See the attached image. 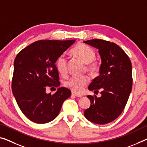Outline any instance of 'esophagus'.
Masks as SVG:
<instances>
[{
	"instance_id": "1",
	"label": "esophagus",
	"mask_w": 147,
	"mask_h": 147,
	"mask_svg": "<svg viewBox=\"0 0 147 147\" xmlns=\"http://www.w3.org/2000/svg\"><path fill=\"white\" fill-rule=\"evenodd\" d=\"M71 94L73 96H77V97H81V96H82V95H81V94H77V93H75V92H72Z\"/></svg>"
}]
</instances>
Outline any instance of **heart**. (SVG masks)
<instances>
[{
	"mask_svg": "<svg viewBox=\"0 0 147 147\" xmlns=\"http://www.w3.org/2000/svg\"><path fill=\"white\" fill-rule=\"evenodd\" d=\"M71 53L76 58L86 63V68L91 75L98 74L100 69V64L94 60L96 54L91 47L83 43H78L72 48ZM67 58L65 55H61L56 59V68L62 76L67 75ZM89 82V78L88 76H74L65 82V86L72 91L80 93Z\"/></svg>",
	"mask_w": 147,
	"mask_h": 147,
	"instance_id": "1",
	"label": "heart"
}]
</instances>
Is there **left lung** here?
I'll list each match as a JSON object with an SVG mask.
<instances>
[{"label":"left lung","instance_id":"1","mask_svg":"<svg viewBox=\"0 0 147 147\" xmlns=\"http://www.w3.org/2000/svg\"><path fill=\"white\" fill-rule=\"evenodd\" d=\"M84 42L98 49L102 60L100 75L89 86L90 91H100L102 96H88L91 104L84 115L94 123H110L122 113L131 91V62L127 54L114 42L98 39Z\"/></svg>","mask_w":147,"mask_h":147}]
</instances>
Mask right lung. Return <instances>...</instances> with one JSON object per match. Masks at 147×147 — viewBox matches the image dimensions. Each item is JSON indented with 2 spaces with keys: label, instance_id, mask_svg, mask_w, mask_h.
<instances>
[{
  "label": "right lung",
  "instance_id": "add662e5",
  "mask_svg": "<svg viewBox=\"0 0 147 147\" xmlns=\"http://www.w3.org/2000/svg\"><path fill=\"white\" fill-rule=\"evenodd\" d=\"M74 40H39L18 54L13 63L12 90L20 110L29 119L37 123L53 120L59 114L71 91L60 87L55 94L46 89L60 85L55 62Z\"/></svg>",
  "mask_w": 147,
  "mask_h": 147
}]
</instances>
